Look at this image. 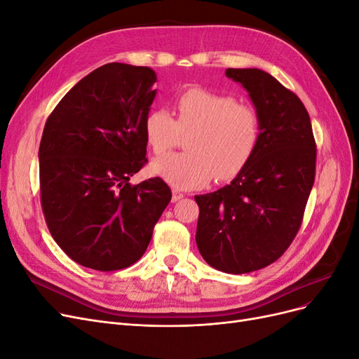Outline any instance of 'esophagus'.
<instances>
[{
    "mask_svg": "<svg viewBox=\"0 0 359 359\" xmlns=\"http://www.w3.org/2000/svg\"><path fill=\"white\" fill-rule=\"evenodd\" d=\"M182 198H184V193H181L180 190H173L172 191V202H177V201H180Z\"/></svg>",
    "mask_w": 359,
    "mask_h": 359,
    "instance_id": "obj_1",
    "label": "esophagus"
}]
</instances>
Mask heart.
<instances>
[{
	"label": "heart",
	"mask_w": 359,
	"mask_h": 359,
	"mask_svg": "<svg viewBox=\"0 0 359 359\" xmlns=\"http://www.w3.org/2000/svg\"><path fill=\"white\" fill-rule=\"evenodd\" d=\"M177 121L166 109L151 111L144 123L147 142L157 156L189 133V153L156 158L151 169L177 189L203 186L214 177L235 178L253 158L260 140V119L231 95L190 88L175 103Z\"/></svg>",
	"instance_id": "b5f03b06"
}]
</instances>
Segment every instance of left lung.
Masks as SVG:
<instances>
[{
  "label": "left lung",
  "mask_w": 359,
  "mask_h": 359,
  "mask_svg": "<svg viewBox=\"0 0 359 359\" xmlns=\"http://www.w3.org/2000/svg\"><path fill=\"white\" fill-rule=\"evenodd\" d=\"M260 119L253 158L223 189L194 196L196 244L205 262L227 274L265 268L298 233L316 172V142L306 106L269 73L227 69Z\"/></svg>",
  "instance_id": "1"
}]
</instances>
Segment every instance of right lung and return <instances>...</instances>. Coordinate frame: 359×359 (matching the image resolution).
Returning <instances> with one entry per match:
<instances>
[{"mask_svg":"<svg viewBox=\"0 0 359 359\" xmlns=\"http://www.w3.org/2000/svg\"><path fill=\"white\" fill-rule=\"evenodd\" d=\"M156 81L149 67L104 64L62 97L45 124L43 214L53 240L82 266L116 271L137 262L170 202L158 177L128 182L147 163L144 123Z\"/></svg>","mask_w":359,"mask_h":359,"instance_id":"add662e5","label":"right lung"}]
</instances>
